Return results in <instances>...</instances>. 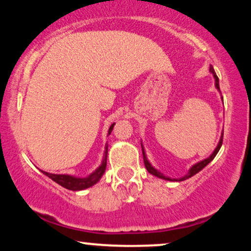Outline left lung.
<instances>
[{
	"instance_id": "obj_1",
	"label": "left lung",
	"mask_w": 251,
	"mask_h": 251,
	"mask_svg": "<svg viewBox=\"0 0 251 251\" xmlns=\"http://www.w3.org/2000/svg\"><path fill=\"white\" fill-rule=\"evenodd\" d=\"M209 70H210V73L213 74V76H214V78H215V87H216V89H219V91H220L219 77H217V75H216V73H215V70H214L213 66H210V69H209ZM222 100H223V97H222ZM222 142H223V134L221 135L220 142H219V144H217L216 149L214 150V152H213V154H211L210 156H209L208 158H205V160H203V161H200V162H197L196 164H194V166L191 167L190 169H189V172H188L187 175H184L183 177H181V178H170V177H168V176H164L163 174L158 172V170H156L155 168L152 167L151 164H150V162L148 161V158H147L146 151H144V148H143L142 143H141V146H142V152H143V161H144V166H146L147 170H148V172H149L150 174H151V175L156 176V177H160V178H162V179H167V181H178V182H179V181H184V179H187V178H190L191 176L196 175V174L199 173V172H201V170H202L203 168H204L205 166H207V164L210 163V162L213 161L214 158H215V156L217 155V152H219V150L221 149V146H222Z\"/></svg>"
}]
</instances>
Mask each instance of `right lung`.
<instances>
[{"label": "right lung", "mask_w": 251, "mask_h": 251, "mask_svg": "<svg viewBox=\"0 0 251 251\" xmlns=\"http://www.w3.org/2000/svg\"><path fill=\"white\" fill-rule=\"evenodd\" d=\"M115 123L110 126L108 130V135H110V132L113 131ZM107 154H108V146H105V151H104V157H103L101 166H100L94 173H91L87 177H75L72 175H63V174H50L47 172H42L44 175L48 176L49 178H51L52 181L56 182L61 185V187L66 188L68 190L77 191V190H83L87 188L93 187L94 184H96L97 182L101 179L103 174L105 172V167H107Z\"/></svg>", "instance_id": "1"}]
</instances>
